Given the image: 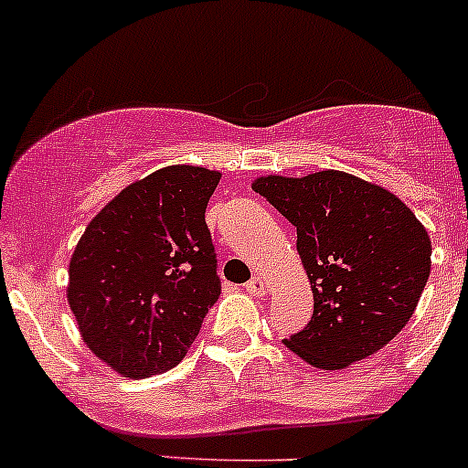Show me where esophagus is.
Wrapping results in <instances>:
<instances>
[{"label":"esophagus","instance_id":"34e87169","mask_svg":"<svg viewBox=\"0 0 468 468\" xmlns=\"http://www.w3.org/2000/svg\"><path fill=\"white\" fill-rule=\"evenodd\" d=\"M247 292L251 296H262L264 292H267V282H264L261 276H253L251 281L247 282Z\"/></svg>","mask_w":468,"mask_h":468}]
</instances>
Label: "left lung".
Returning <instances> with one entry per match:
<instances>
[{"instance_id":"left-lung-1","label":"left lung","mask_w":468,"mask_h":468,"mask_svg":"<svg viewBox=\"0 0 468 468\" xmlns=\"http://www.w3.org/2000/svg\"><path fill=\"white\" fill-rule=\"evenodd\" d=\"M251 187L296 229L314 296L310 324L282 344L325 371L389 344L431 276L432 244L414 212L385 187L337 169L271 174Z\"/></svg>"}]
</instances>
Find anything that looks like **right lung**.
Here are the masks:
<instances>
[{
  "instance_id": "add662e5",
  "label": "right lung",
  "mask_w": 468,
  "mask_h": 468,
  "mask_svg": "<svg viewBox=\"0 0 468 468\" xmlns=\"http://www.w3.org/2000/svg\"><path fill=\"white\" fill-rule=\"evenodd\" d=\"M219 178L195 165L158 169L108 201L74 249L68 303L79 333L124 378L176 367L219 299L206 224Z\"/></svg>"
}]
</instances>
